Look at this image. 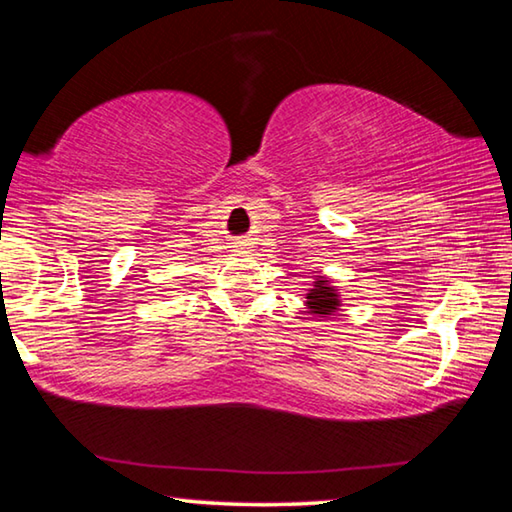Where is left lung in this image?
<instances>
[{
	"instance_id": "1",
	"label": "left lung",
	"mask_w": 512,
	"mask_h": 512,
	"mask_svg": "<svg viewBox=\"0 0 512 512\" xmlns=\"http://www.w3.org/2000/svg\"><path fill=\"white\" fill-rule=\"evenodd\" d=\"M307 305L311 309V314L329 316L336 307H339V298H336L332 287H327L325 280H318L314 284V289L307 293Z\"/></svg>"
}]
</instances>
